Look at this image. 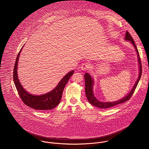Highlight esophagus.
<instances>
[{"label": "esophagus", "instance_id": "obj_1", "mask_svg": "<svg viewBox=\"0 0 149 149\" xmlns=\"http://www.w3.org/2000/svg\"><path fill=\"white\" fill-rule=\"evenodd\" d=\"M90 68V65L88 63H83L81 64V66L80 67V69L81 70L83 71H86L88 69Z\"/></svg>", "mask_w": 149, "mask_h": 149}]
</instances>
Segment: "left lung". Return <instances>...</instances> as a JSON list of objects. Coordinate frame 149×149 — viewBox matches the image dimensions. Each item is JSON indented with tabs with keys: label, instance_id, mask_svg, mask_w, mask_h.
I'll return each instance as SVG.
<instances>
[{
	"label": "left lung",
	"instance_id": "8db88e82",
	"mask_svg": "<svg viewBox=\"0 0 149 149\" xmlns=\"http://www.w3.org/2000/svg\"><path fill=\"white\" fill-rule=\"evenodd\" d=\"M125 39L126 40H128L129 41H130L132 44L134 45L136 51H137V53L138 58V62H139V77L138 78L137 80L136 81L134 86H133V88L132 89L131 91L129 92V94H127V95L125 97L122 98L121 100H117L116 102H99V100H97L95 97L93 95V79L91 78V77L90 76V75L88 73H86L84 74V80H85V92H86V97L87 98V100H88V102L91 104L92 105H95L98 108H102V109H104V108H108L112 107H113L115 105H116L117 104H121V103H124L126 101L129 100L130 97H132V95L133 94L134 92L135 91L137 86L138 83L139 81V79L141 78V74H142V65H141V59L139 57V54L138 52L137 49V46L136 45L134 41L133 40V38H132V37L131 36L130 34L126 31V34H125Z\"/></svg>",
	"mask_w": 149,
	"mask_h": 149
}]
</instances>
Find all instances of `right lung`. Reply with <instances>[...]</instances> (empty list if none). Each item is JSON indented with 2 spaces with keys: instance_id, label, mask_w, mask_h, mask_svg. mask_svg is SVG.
<instances>
[{
  "instance_id": "right-lung-1",
  "label": "right lung",
  "mask_w": 149,
  "mask_h": 149,
  "mask_svg": "<svg viewBox=\"0 0 149 149\" xmlns=\"http://www.w3.org/2000/svg\"><path fill=\"white\" fill-rule=\"evenodd\" d=\"M23 47L20 49L16 59L13 69V78L18 93L23 103L27 106L37 110H50L57 107L61 101L63 89L71 75L74 74V71H71L68 73L60 81L57 86L52 91L46 94L39 96H35L26 91L21 85L17 76V63L19 55Z\"/></svg>"
}]
</instances>
